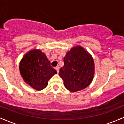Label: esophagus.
<instances>
[{
	"instance_id": "obj_1",
	"label": "esophagus",
	"mask_w": 124,
	"mask_h": 124,
	"mask_svg": "<svg viewBox=\"0 0 124 124\" xmlns=\"http://www.w3.org/2000/svg\"><path fill=\"white\" fill-rule=\"evenodd\" d=\"M55 69H56V71H57V73H59V67L58 66H57V67H55Z\"/></svg>"
}]
</instances>
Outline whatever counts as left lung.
Listing matches in <instances>:
<instances>
[{
	"instance_id": "8db88e82",
	"label": "left lung",
	"mask_w": 124,
	"mask_h": 124,
	"mask_svg": "<svg viewBox=\"0 0 124 124\" xmlns=\"http://www.w3.org/2000/svg\"><path fill=\"white\" fill-rule=\"evenodd\" d=\"M64 66L59 70L66 88L71 92H77L86 88L93 77V59L81 46H76L67 52L63 58Z\"/></svg>"
}]
</instances>
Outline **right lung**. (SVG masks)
<instances>
[{
    "label": "right lung",
    "mask_w": 124,
    "mask_h": 124,
    "mask_svg": "<svg viewBox=\"0 0 124 124\" xmlns=\"http://www.w3.org/2000/svg\"><path fill=\"white\" fill-rule=\"evenodd\" d=\"M19 68L24 82L38 91L48 85L50 78L57 73L47 56L39 50H31L25 55Z\"/></svg>",
    "instance_id": "right-lung-1"
}]
</instances>
